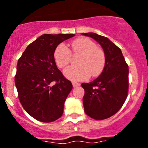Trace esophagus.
<instances>
[{"instance_id":"34e87169","label":"esophagus","mask_w":148,"mask_h":148,"mask_svg":"<svg viewBox=\"0 0 148 148\" xmlns=\"http://www.w3.org/2000/svg\"><path fill=\"white\" fill-rule=\"evenodd\" d=\"M72 85H73V86H74V87H77V86H80V84L79 83H77V82H73Z\"/></svg>"}]
</instances>
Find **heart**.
<instances>
[{"label":"heart","mask_w":148,"mask_h":148,"mask_svg":"<svg viewBox=\"0 0 148 148\" xmlns=\"http://www.w3.org/2000/svg\"><path fill=\"white\" fill-rule=\"evenodd\" d=\"M71 51L74 54L81 55L78 62L79 66L65 69L64 75L71 81H81L90 76L97 77L102 73L105 65L104 51L96 46L95 42L88 38H79L71 44ZM54 60L59 68H65L71 59V53L64 44H59L54 51Z\"/></svg>","instance_id":"heart-1"}]
</instances>
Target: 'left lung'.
<instances>
[{"label":"left lung","mask_w":148,"mask_h":148,"mask_svg":"<svg viewBox=\"0 0 148 148\" xmlns=\"http://www.w3.org/2000/svg\"><path fill=\"white\" fill-rule=\"evenodd\" d=\"M82 35L100 44L106 59L102 74L92 82L82 84L85 92L84 112L95 120H104L116 114L126 100L129 87L128 65L121 49L108 38L95 33Z\"/></svg>","instance_id":"1"}]
</instances>
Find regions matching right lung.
Returning a JSON list of instances; mask_svg holds the SVG:
<instances>
[{
  "mask_svg": "<svg viewBox=\"0 0 148 148\" xmlns=\"http://www.w3.org/2000/svg\"><path fill=\"white\" fill-rule=\"evenodd\" d=\"M74 34H44L27 46L18 61L15 84L18 99L29 115L43 122L62 117L71 82L57 68L54 51ZM56 84L51 86L50 84Z\"/></svg>",
  "mask_w": 148,
  "mask_h": 148,
  "instance_id": "obj_1",
  "label": "right lung"
}]
</instances>
